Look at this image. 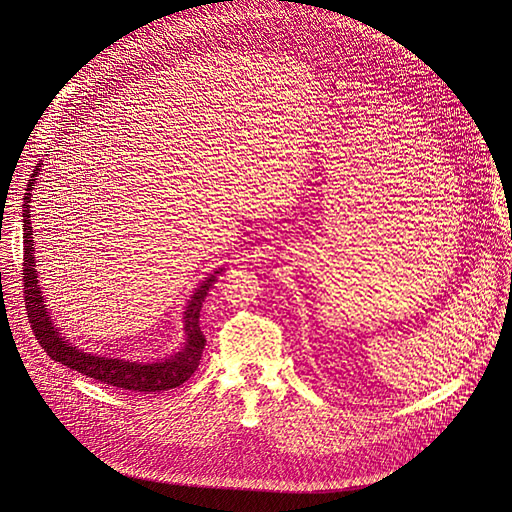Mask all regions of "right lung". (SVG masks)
<instances>
[{"label":"right lung","mask_w":512,"mask_h":512,"mask_svg":"<svg viewBox=\"0 0 512 512\" xmlns=\"http://www.w3.org/2000/svg\"><path fill=\"white\" fill-rule=\"evenodd\" d=\"M40 170H42V164H38L34 174L30 176L26 196H24V212H22L24 216V273H22L24 298H26V310H28V318H30L36 340L52 360L64 364V367L72 371H79L95 381H101L107 387H117L121 391H131V393H160V391L180 387L194 375V371L200 364V356L206 344V338L200 330V310L208 289L218 279V273H223V267L204 277V281L194 289V294L190 296L184 310V318H182L186 338L182 348L172 356L150 360V362H139V360H127L119 356L95 354L75 346L54 326L50 312L46 308V300L42 296V289L38 285L34 237H32L34 231L30 223V202H32V190Z\"/></svg>","instance_id":"add662e5"}]
</instances>
